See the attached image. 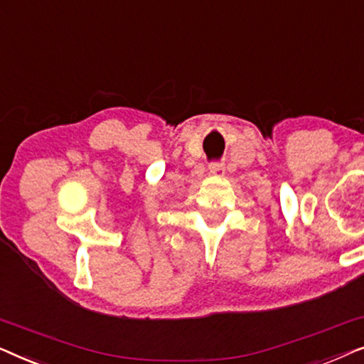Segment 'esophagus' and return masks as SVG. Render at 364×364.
Listing matches in <instances>:
<instances>
[{"instance_id": "esophagus-1", "label": "esophagus", "mask_w": 364, "mask_h": 364, "mask_svg": "<svg viewBox=\"0 0 364 364\" xmlns=\"http://www.w3.org/2000/svg\"><path fill=\"white\" fill-rule=\"evenodd\" d=\"M208 171H210V173H213V176H223V164L220 162H212L210 166H208Z\"/></svg>"}]
</instances>
